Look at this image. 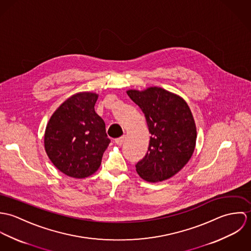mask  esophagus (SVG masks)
Instances as JSON below:
<instances>
[{
  "label": "esophagus",
  "instance_id": "34e87169",
  "mask_svg": "<svg viewBox=\"0 0 251 251\" xmlns=\"http://www.w3.org/2000/svg\"><path fill=\"white\" fill-rule=\"evenodd\" d=\"M125 136H122V137H120V138H117V139H115V143L117 144V145H119V146H122L124 142H125Z\"/></svg>",
  "mask_w": 251,
  "mask_h": 251
}]
</instances>
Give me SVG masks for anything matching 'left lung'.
Returning <instances> with one entry per match:
<instances>
[{"instance_id":"1","label":"left lung","mask_w":251,"mask_h":251,"mask_svg":"<svg viewBox=\"0 0 251 251\" xmlns=\"http://www.w3.org/2000/svg\"><path fill=\"white\" fill-rule=\"evenodd\" d=\"M126 93L141 108L151 133L148 151L135 165L137 173L151 182L173 177L188 162L196 144V126L187 103L157 87Z\"/></svg>"}]
</instances>
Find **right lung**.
Segmentation results:
<instances>
[{
  "instance_id": "1",
  "label": "right lung",
  "mask_w": 251,
  "mask_h": 251,
  "mask_svg": "<svg viewBox=\"0 0 251 251\" xmlns=\"http://www.w3.org/2000/svg\"><path fill=\"white\" fill-rule=\"evenodd\" d=\"M98 98L94 93L73 95L54 112L45 129L48 157L61 172L72 178L93 175L110 143L105 123L95 111Z\"/></svg>"
}]
</instances>
